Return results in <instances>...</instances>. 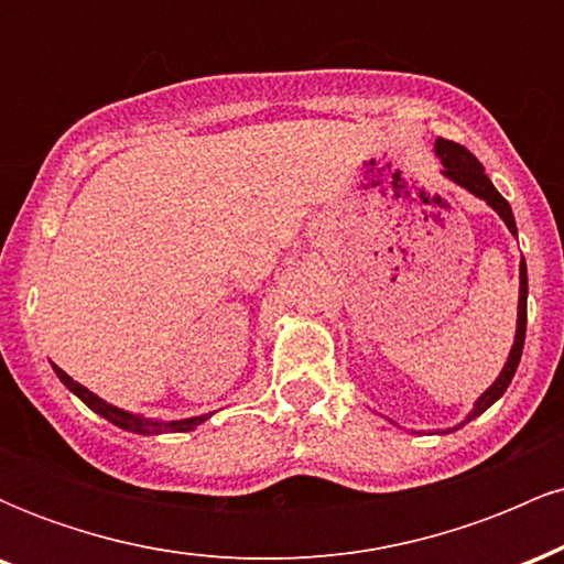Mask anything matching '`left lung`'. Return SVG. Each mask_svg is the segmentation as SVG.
I'll list each match as a JSON object with an SVG mask.
<instances>
[{"mask_svg":"<svg viewBox=\"0 0 564 564\" xmlns=\"http://www.w3.org/2000/svg\"><path fill=\"white\" fill-rule=\"evenodd\" d=\"M435 153H437L440 164H443L445 177L453 180L456 185L467 187L471 196L482 198L485 204H488L494 212H498V217L507 223L511 236H517V225H514V215H511L509 200L496 191L494 183L488 180V174H485V166L480 164V161L471 156L464 145H458V142H451V140H443V138L435 142ZM525 326H528V268H525V260H522L520 262V302H517L514 345H511V349H509V358H507V364H503L501 373H498V379L480 394V398H477V403H475V408H471L467 422H471L475 416H480L482 411H488V408L494 405L503 392H507V387L511 384V377H514L517 366H520L522 347H525Z\"/></svg>","mask_w":564,"mask_h":564,"instance_id":"obj_1","label":"left lung"}]
</instances>
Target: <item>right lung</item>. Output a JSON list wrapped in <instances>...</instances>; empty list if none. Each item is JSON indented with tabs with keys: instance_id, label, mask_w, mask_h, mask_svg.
<instances>
[{
	"instance_id": "1",
	"label": "right lung",
	"mask_w": 564,
	"mask_h": 564,
	"mask_svg": "<svg viewBox=\"0 0 564 564\" xmlns=\"http://www.w3.org/2000/svg\"><path fill=\"white\" fill-rule=\"evenodd\" d=\"M55 368L57 379L63 381V384L68 387L70 392L76 394V398L82 400L84 405L93 408L95 413H100L102 419H108V422L119 426V430H127V432H138V435H161V432H191L196 430L198 424H204L206 419L212 416V413H200V416H191V419H177V422H159V419H148V416H140V413H132V411H124V408H116L111 403H106L102 398H97L95 392H89L87 387L79 384V381H74L68 377L63 368Z\"/></svg>"
}]
</instances>
